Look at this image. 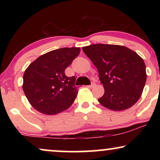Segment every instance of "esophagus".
<instances>
[{
    "label": "esophagus",
    "mask_w": 160,
    "mask_h": 160,
    "mask_svg": "<svg viewBox=\"0 0 160 160\" xmlns=\"http://www.w3.org/2000/svg\"><path fill=\"white\" fill-rule=\"evenodd\" d=\"M95 86V83H92L91 85H88V86H87L88 88H92V87H94Z\"/></svg>",
    "instance_id": "obj_1"
}]
</instances>
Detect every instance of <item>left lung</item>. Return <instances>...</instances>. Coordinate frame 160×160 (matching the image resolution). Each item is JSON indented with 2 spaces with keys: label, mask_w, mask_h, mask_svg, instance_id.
I'll list each match as a JSON object with an SVG mask.
<instances>
[{
  "label": "left lung",
  "mask_w": 160,
  "mask_h": 160,
  "mask_svg": "<svg viewBox=\"0 0 160 160\" xmlns=\"http://www.w3.org/2000/svg\"><path fill=\"white\" fill-rule=\"evenodd\" d=\"M99 73L104 95L98 99L102 106L123 111L137 102L146 81V65L136 52L120 45L97 43L82 47Z\"/></svg>",
  "instance_id": "1"
}]
</instances>
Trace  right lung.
Instances as JSON below:
<instances>
[{
    "label": "right lung",
    "mask_w": 160,
    "mask_h": 160,
    "mask_svg": "<svg viewBox=\"0 0 160 160\" xmlns=\"http://www.w3.org/2000/svg\"><path fill=\"white\" fill-rule=\"evenodd\" d=\"M79 53V47L53 50L38 57L26 68L23 91L36 111L54 115L73 104L78 93L76 78L65 76V70Z\"/></svg>",
    "instance_id": "add662e5"
}]
</instances>
